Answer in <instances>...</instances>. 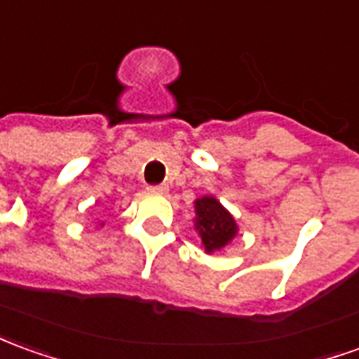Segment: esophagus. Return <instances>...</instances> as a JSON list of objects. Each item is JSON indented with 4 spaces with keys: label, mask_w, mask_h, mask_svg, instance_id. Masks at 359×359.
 Wrapping results in <instances>:
<instances>
[{
    "label": "esophagus",
    "mask_w": 359,
    "mask_h": 359,
    "mask_svg": "<svg viewBox=\"0 0 359 359\" xmlns=\"http://www.w3.org/2000/svg\"><path fill=\"white\" fill-rule=\"evenodd\" d=\"M147 190H149L151 194H167L169 187H167V184H157V187H149Z\"/></svg>",
    "instance_id": "1"
}]
</instances>
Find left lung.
I'll return each instance as SVG.
<instances>
[{
    "mask_svg": "<svg viewBox=\"0 0 359 359\" xmlns=\"http://www.w3.org/2000/svg\"><path fill=\"white\" fill-rule=\"evenodd\" d=\"M194 208H196L194 229L200 235L205 252L222 250L225 245H229L235 239L239 227L233 215L214 196L198 198Z\"/></svg>",
    "mask_w": 359,
    "mask_h": 359,
    "instance_id": "8db88e82",
    "label": "left lung"
}]
</instances>
